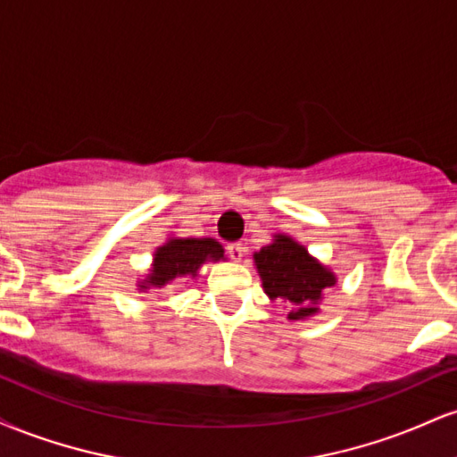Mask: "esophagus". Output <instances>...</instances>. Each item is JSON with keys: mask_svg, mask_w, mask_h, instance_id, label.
Returning <instances> with one entry per match:
<instances>
[{"mask_svg": "<svg viewBox=\"0 0 457 457\" xmlns=\"http://www.w3.org/2000/svg\"><path fill=\"white\" fill-rule=\"evenodd\" d=\"M228 253H229V258H232V260L240 262V260L245 258L246 246H245L243 243H229V245H228Z\"/></svg>", "mask_w": 457, "mask_h": 457, "instance_id": "esophagus-1", "label": "esophagus"}]
</instances>
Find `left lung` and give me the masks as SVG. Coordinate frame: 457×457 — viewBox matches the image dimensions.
Returning a JSON list of instances; mask_svg holds the SVG:
<instances>
[{"label":"left lung","mask_w":457,"mask_h":457,"mask_svg":"<svg viewBox=\"0 0 457 457\" xmlns=\"http://www.w3.org/2000/svg\"><path fill=\"white\" fill-rule=\"evenodd\" d=\"M253 264L266 296L292 305L287 320L316 316L320 303L337 283V275L328 266L287 234H272L270 243L253 253Z\"/></svg>","instance_id":"obj_1"}]
</instances>
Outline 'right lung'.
<instances>
[{
	"mask_svg": "<svg viewBox=\"0 0 457 457\" xmlns=\"http://www.w3.org/2000/svg\"><path fill=\"white\" fill-rule=\"evenodd\" d=\"M225 258V249L214 238H180L170 236L152 255L148 272L137 281L139 292H154L171 286L174 281L197 279L199 269L206 262H219Z\"/></svg>",
	"mask_w": 457,
	"mask_h": 457,
	"instance_id": "right-lung-1",
	"label": "right lung"
}]
</instances>
